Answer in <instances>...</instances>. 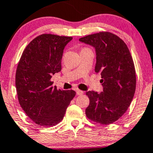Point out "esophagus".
<instances>
[{
  "label": "esophagus",
  "instance_id": "obj_1",
  "mask_svg": "<svg viewBox=\"0 0 153 153\" xmlns=\"http://www.w3.org/2000/svg\"><path fill=\"white\" fill-rule=\"evenodd\" d=\"M76 93L78 95H82V94H84V92H83V91H81V90L80 89H76Z\"/></svg>",
  "mask_w": 153,
  "mask_h": 153
}]
</instances>
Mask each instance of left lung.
Masks as SVG:
<instances>
[{
  "mask_svg": "<svg viewBox=\"0 0 153 153\" xmlns=\"http://www.w3.org/2000/svg\"><path fill=\"white\" fill-rule=\"evenodd\" d=\"M79 40L95 48V72L100 73L103 86L102 92L86 91L89 98L86 117L100 125L114 123L128 110L136 91V70L129 49L121 38L108 31Z\"/></svg>",
  "mask_w": 153,
  "mask_h": 153,
  "instance_id": "obj_1",
  "label": "left lung"
}]
</instances>
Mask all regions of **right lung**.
I'll use <instances>...</instances> for the list:
<instances>
[{
	"label": "right lung",
	"mask_w": 153,
	"mask_h": 153,
	"mask_svg": "<svg viewBox=\"0 0 153 153\" xmlns=\"http://www.w3.org/2000/svg\"><path fill=\"white\" fill-rule=\"evenodd\" d=\"M72 39V36L42 33L30 42L17 64L15 85L19 103L40 126L60 123L75 96L74 90L57 89L51 81L52 75L62 70L64 48Z\"/></svg>",
	"instance_id": "add662e5"
}]
</instances>
